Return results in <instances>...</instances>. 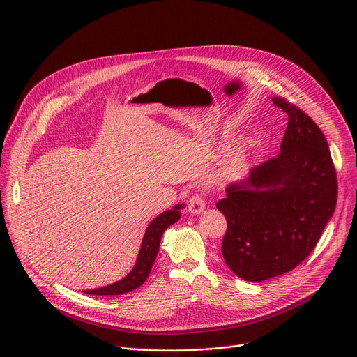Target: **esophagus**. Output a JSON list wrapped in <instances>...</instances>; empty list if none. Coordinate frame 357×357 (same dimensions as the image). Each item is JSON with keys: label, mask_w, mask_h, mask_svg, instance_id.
Here are the masks:
<instances>
[{"label": "esophagus", "mask_w": 357, "mask_h": 357, "mask_svg": "<svg viewBox=\"0 0 357 357\" xmlns=\"http://www.w3.org/2000/svg\"><path fill=\"white\" fill-rule=\"evenodd\" d=\"M205 206H206L205 199H203L200 195H195V196H192V197L189 199L188 211H189V213H192V215H199V213H202L203 211H205Z\"/></svg>", "instance_id": "1"}]
</instances>
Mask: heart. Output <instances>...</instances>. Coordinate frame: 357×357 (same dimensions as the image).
<instances>
[{"label": "heart", "instance_id": "obj_1", "mask_svg": "<svg viewBox=\"0 0 357 357\" xmlns=\"http://www.w3.org/2000/svg\"><path fill=\"white\" fill-rule=\"evenodd\" d=\"M254 145H256V141L254 139L245 141L240 149H237L233 155H230V158L223 165V174L227 178L234 179V178L243 175V172L247 167L248 154H250V151L254 148Z\"/></svg>", "mask_w": 357, "mask_h": 357}]
</instances>
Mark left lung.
<instances>
[{
	"instance_id": "1",
	"label": "left lung",
	"mask_w": 357,
	"mask_h": 357,
	"mask_svg": "<svg viewBox=\"0 0 357 357\" xmlns=\"http://www.w3.org/2000/svg\"><path fill=\"white\" fill-rule=\"evenodd\" d=\"M273 103L288 116L280 155L227 186L216 203L227 220L223 259L245 281L270 280L301 264L337 200L336 171L321 128L285 98L273 97Z\"/></svg>"
}]
</instances>
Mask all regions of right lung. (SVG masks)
Returning <instances> with one entry per match:
<instances>
[{
	"label": "right lung",
	"instance_id": "obj_1",
	"mask_svg": "<svg viewBox=\"0 0 357 357\" xmlns=\"http://www.w3.org/2000/svg\"><path fill=\"white\" fill-rule=\"evenodd\" d=\"M183 208L185 205H176L171 211H165L164 213H161L149 223L141 243L138 259L132 270L128 273V275H126L123 280L114 284H110L107 287H101L97 289H87L83 292L90 295H121L141 287L148 278L152 266H154L157 254L160 251V243L164 231L167 230V227H169L171 225H174L181 219V209Z\"/></svg>",
	"mask_w": 357,
	"mask_h": 357
}]
</instances>
